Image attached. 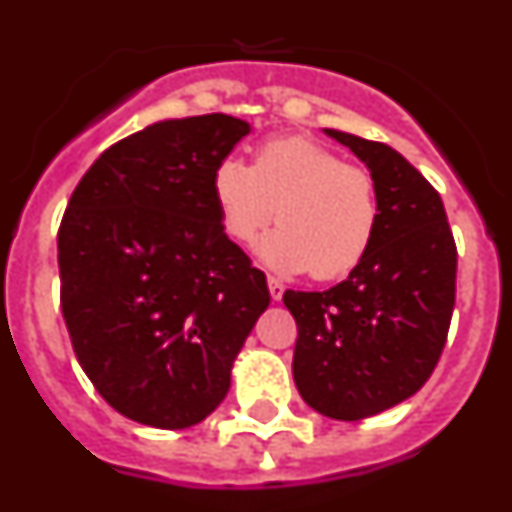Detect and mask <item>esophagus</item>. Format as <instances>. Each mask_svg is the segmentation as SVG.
Wrapping results in <instances>:
<instances>
[{
  "label": "esophagus",
  "mask_w": 512,
  "mask_h": 512,
  "mask_svg": "<svg viewBox=\"0 0 512 512\" xmlns=\"http://www.w3.org/2000/svg\"><path fill=\"white\" fill-rule=\"evenodd\" d=\"M266 284H269V295H271V300H274V302L282 300V295H284V284L279 282V279H274V277L266 279Z\"/></svg>",
  "instance_id": "1"
}]
</instances>
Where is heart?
Wrapping results in <instances>:
<instances>
[{
	"instance_id": "1",
	"label": "heart",
	"mask_w": 512,
	"mask_h": 512,
	"mask_svg": "<svg viewBox=\"0 0 512 512\" xmlns=\"http://www.w3.org/2000/svg\"><path fill=\"white\" fill-rule=\"evenodd\" d=\"M212 202L230 241H261V259L282 274L312 271L320 282L346 277L364 261L379 228L374 176L343 164L330 148L302 135L264 140L253 164L223 158L212 169Z\"/></svg>"
}]
</instances>
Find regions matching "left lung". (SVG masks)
I'll use <instances>...</instances> for the list:
<instances>
[{
	"instance_id": "1",
	"label": "left lung",
	"mask_w": 512,
	"mask_h": 512,
	"mask_svg": "<svg viewBox=\"0 0 512 512\" xmlns=\"http://www.w3.org/2000/svg\"><path fill=\"white\" fill-rule=\"evenodd\" d=\"M325 133L372 171L379 228L346 282L284 292L297 323L292 374L312 410L361 420L408 400L436 369L456 300V243L438 192L395 148Z\"/></svg>"
}]
</instances>
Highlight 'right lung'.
Listing matches in <instances>:
<instances>
[{"label":"right lung","instance_id":"add662e5","mask_svg":"<svg viewBox=\"0 0 512 512\" xmlns=\"http://www.w3.org/2000/svg\"><path fill=\"white\" fill-rule=\"evenodd\" d=\"M251 125L200 115L153 122L89 166L58 228L61 310L89 382L151 428H189L230 390L269 307L264 271L212 202L215 169Z\"/></svg>","mask_w":512,"mask_h":512}]
</instances>
